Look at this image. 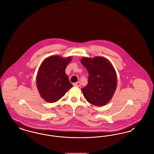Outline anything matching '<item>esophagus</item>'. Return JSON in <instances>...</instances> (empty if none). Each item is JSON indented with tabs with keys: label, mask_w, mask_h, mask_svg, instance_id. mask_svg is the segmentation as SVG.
Wrapping results in <instances>:
<instances>
[{
	"label": "esophagus",
	"mask_w": 154,
	"mask_h": 154,
	"mask_svg": "<svg viewBox=\"0 0 154 154\" xmlns=\"http://www.w3.org/2000/svg\"><path fill=\"white\" fill-rule=\"evenodd\" d=\"M74 86H75V87H80L81 85V83L80 82H75V83H74Z\"/></svg>",
	"instance_id": "esophagus-1"
}]
</instances>
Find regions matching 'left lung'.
<instances>
[{
    "label": "left lung",
    "mask_w": 154,
    "mask_h": 154,
    "mask_svg": "<svg viewBox=\"0 0 154 154\" xmlns=\"http://www.w3.org/2000/svg\"><path fill=\"white\" fill-rule=\"evenodd\" d=\"M81 63L88 70L87 85L82 88L83 95L92 104L104 106L111 100L117 85V74L110 60L102 57H84Z\"/></svg>",
    "instance_id": "obj_1"
}]
</instances>
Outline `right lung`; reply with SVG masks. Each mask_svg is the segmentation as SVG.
Returning a JSON list of instances; mask_svg holds the SVG:
<instances>
[{
    "mask_svg": "<svg viewBox=\"0 0 154 154\" xmlns=\"http://www.w3.org/2000/svg\"><path fill=\"white\" fill-rule=\"evenodd\" d=\"M72 57L63 58L52 55L45 59L40 66L36 77V85L41 97L45 102H57L73 87L65 73Z\"/></svg>",
    "mask_w": 154,
    "mask_h": 154,
    "instance_id": "right-lung-1",
    "label": "right lung"
}]
</instances>
